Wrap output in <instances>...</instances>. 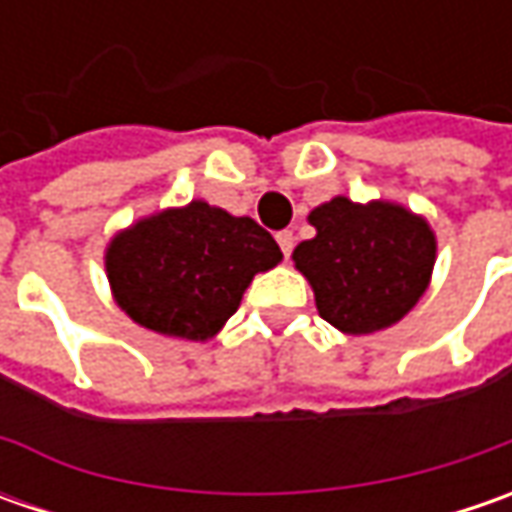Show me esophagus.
Returning <instances> with one entry per match:
<instances>
[{
	"mask_svg": "<svg viewBox=\"0 0 512 512\" xmlns=\"http://www.w3.org/2000/svg\"><path fill=\"white\" fill-rule=\"evenodd\" d=\"M276 242L282 247V253H285V259L290 256V250H293V230H279L276 233Z\"/></svg>",
	"mask_w": 512,
	"mask_h": 512,
	"instance_id": "34e87169",
	"label": "esophagus"
}]
</instances>
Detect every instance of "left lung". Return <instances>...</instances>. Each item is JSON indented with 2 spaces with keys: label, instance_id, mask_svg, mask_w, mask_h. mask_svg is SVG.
I'll return each mask as SVG.
<instances>
[{
  "label": "left lung",
  "instance_id": "1",
  "mask_svg": "<svg viewBox=\"0 0 512 512\" xmlns=\"http://www.w3.org/2000/svg\"><path fill=\"white\" fill-rule=\"evenodd\" d=\"M310 225L316 236L293 250V262L325 322L362 336L396 325L419 302L436 259L424 219L399 205L336 196L310 213Z\"/></svg>",
  "mask_w": 512,
  "mask_h": 512
}]
</instances>
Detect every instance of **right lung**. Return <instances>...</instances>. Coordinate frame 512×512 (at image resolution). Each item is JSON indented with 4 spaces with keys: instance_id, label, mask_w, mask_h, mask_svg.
<instances>
[{
    "instance_id": "1",
    "label": "right lung",
    "mask_w": 512,
    "mask_h": 512,
    "mask_svg": "<svg viewBox=\"0 0 512 512\" xmlns=\"http://www.w3.org/2000/svg\"><path fill=\"white\" fill-rule=\"evenodd\" d=\"M279 259L276 239L253 219L190 202L119 233L108 279L133 322L205 342L236 313L250 279Z\"/></svg>"
}]
</instances>
